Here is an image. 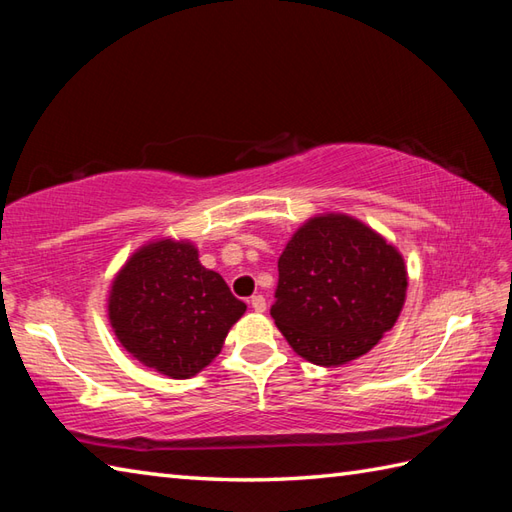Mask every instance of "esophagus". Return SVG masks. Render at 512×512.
<instances>
[{"label": "esophagus", "instance_id": "34e87169", "mask_svg": "<svg viewBox=\"0 0 512 512\" xmlns=\"http://www.w3.org/2000/svg\"><path fill=\"white\" fill-rule=\"evenodd\" d=\"M250 306H253L255 312H264V310H266V299H264V295L250 297Z\"/></svg>", "mask_w": 512, "mask_h": 512}]
</instances>
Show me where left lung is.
<instances>
[{
  "instance_id": "obj_1",
  "label": "left lung",
  "mask_w": 512,
  "mask_h": 512,
  "mask_svg": "<svg viewBox=\"0 0 512 512\" xmlns=\"http://www.w3.org/2000/svg\"><path fill=\"white\" fill-rule=\"evenodd\" d=\"M277 266L270 314L292 350L314 365L339 367L367 354L405 306V259L352 215L310 217Z\"/></svg>"
}]
</instances>
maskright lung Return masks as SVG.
<instances>
[{"instance_id":"add662e5","label":"right lung","mask_w":512,"mask_h":512,"mask_svg":"<svg viewBox=\"0 0 512 512\" xmlns=\"http://www.w3.org/2000/svg\"><path fill=\"white\" fill-rule=\"evenodd\" d=\"M246 312L215 270L204 268L189 239L160 237L118 270L107 314L125 350L169 378H191L222 352L228 330Z\"/></svg>"}]
</instances>
